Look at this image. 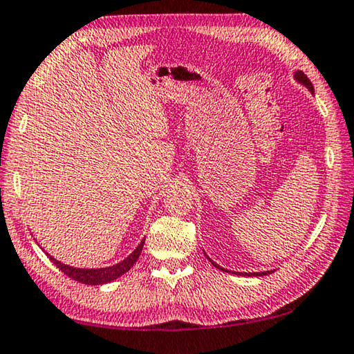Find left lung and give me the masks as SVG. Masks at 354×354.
I'll use <instances>...</instances> for the list:
<instances>
[{
	"label": "left lung",
	"instance_id": "1",
	"mask_svg": "<svg viewBox=\"0 0 354 354\" xmlns=\"http://www.w3.org/2000/svg\"><path fill=\"white\" fill-rule=\"evenodd\" d=\"M295 79H297V81H299L300 84H304V86L307 87L310 92H312V93L315 92V88H313V84H312V81H310V79L307 77V75H304L302 71H297V73H295ZM208 259H209V257H208ZM209 261H211V259H209ZM211 263H213L214 267H218L219 270H224V272H227V270H225V268L219 267V266H216V263H214L213 261H211ZM232 273H235V275H246V277H263V275H267V273H270V272H259V273H241V272H232Z\"/></svg>",
	"mask_w": 354,
	"mask_h": 354
}]
</instances>
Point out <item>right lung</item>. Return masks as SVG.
<instances>
[{
    "label": "right lung",
    "mask_w": 354,
    "mask_h": 354,
    "mask_svg": "<svg viewBox=\"0 0 354 354\" xmlns=\"http://www.w3.org/2000/svg\"><path fill=\"white\" fill-rule=\"evenodd\" d=\"M143 245H145V240L141 241L138 248H136V250L131 252L127 259H124L119 263H115V266H113V267H106V268H75V267L65 266V263L59 262L49 254L47 256H49V259L54 262L57 268H60V270L65 273L68 278L75 279V281H77V283L97 286V284H104V283L113 281V279L122 277L125 272H129L130 268L133 267V263L138 261L141 250H143Z\"/></svg>",
    "instance_id": "add662e5"
}]
</instances>
